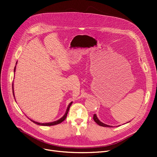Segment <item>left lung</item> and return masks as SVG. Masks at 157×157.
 I'll return each instance as SVG.
<instances>
[{"mask_svg":"<svg viewBox=\"0 0 157 157\" xmlns=\"http://www.w3.org/2000/svg\"><path fill=\"white\" fill-rule=\"evenodd\" d=\"M93 119H94V121H95L96 123H97L98 124H99V126H103V127H112L111 126L107 125V124H105L102 123L101 121H100L98 119V117H97V116H96L95 114H94Z\"/></svg>","mask_w":157,"mask_h":157,"instance_id":"1","label":"left lung"}]
</instances>
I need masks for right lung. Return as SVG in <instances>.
Segmentation results:
<instances>
[{"mask_svg": "<svg viewBox=\"0 0 157 157\" xmlns=\"http://www.w3.org/2000/svg\"><path fill=\"white\" fill-rule=\"evenodd\" d=\"M16 63H17V62H16ZM15 70H16V66H15V67H14V71H15ZM13 95H14V90H13ZM72 102H71L69 104V105H68V107H67V109L66 113H65V114H64V116H63L62 118H60L59 119H58V120H57V121H54V122L46 123H38V122H36V121H33V120H32V119H29L32 122H33L34 123L36 124H38V125H40V126H53V125H56V124H59V123H61L62 122H63V121L66 119L67 116V114H68V111H69V109H70V106H71Z\"/></svg>", "mask_w": 157, "mask_h": 157, "instance_id": "obj_1", "label": "right lung"}]
</instances>
